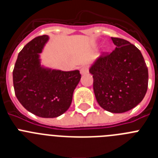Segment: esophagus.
Masks as SVG:
<instances>
[{
  "mask_svg": "<svg viewBox=\"0 0 158 158\" xmlns=\"http://www.w3.org/2000/svg\"><path fill=\"white\" fill-rule=\"evenodd\" d=\"M80 72L82 75L86 74L87 73H89V68L87 66H82L80 69Z\"/></svg>",
  "mask_w": 158,
  "mask_h": 158,
  "instance_id": "obj_1",
  "label": "esophagus"
}]
</instances>
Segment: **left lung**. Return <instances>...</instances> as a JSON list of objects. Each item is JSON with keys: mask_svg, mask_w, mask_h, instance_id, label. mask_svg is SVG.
I'll return each instance as SVG.
<instances>
[{"mask_svg": "<svg viewBox=\"0 0 158 158\" xmlns=\"http://www.w3.org/2000/svg\"><path fill=\"white\" fill-rule=\"evenodd\" d=\"M116 47L104 52L89 69L93 90L102 108L112 113L126 112L143 100L148 88V69L142 53L120 38L111 37Z\"/></svg>", "mask_w": 158, "mask_h": 158, "instance_id": "1", "label": "left lung"}]
</instances>
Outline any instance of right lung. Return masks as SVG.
Segmentation results:
<instances>
[{
    "label": "right lung",
    "mask_w": 158,
    "mask_h": 158,
    "mask_svg": "<svg viewBox=\"0 0 158 158\" xmlns=\"http://www.w3.org/2000/svg\"><path fill=\"white\" fill-rule=\"evenodd\" d=\"M48 40L46 35L38 36L24 46L12 77L15 94L24 108L37 116L55 118L69 109L81 75L79 70L65 72L41 66L39 54Z\"/></svg>",
    "instance_id": "right-lung-1"
}]
</instances>
